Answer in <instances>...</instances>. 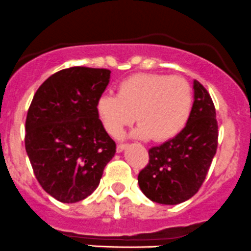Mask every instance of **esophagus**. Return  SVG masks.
Returning <instances> with one entry per match:
<instances>
[{
  "mask_svg": "<svg viewBox=\"0 0 251 251\" xmlns=\"http://www.w3.org/2000/svg\"><path fill=\"white\" fill-rule=\"evenodd\" d=\"M127 147H128L127 144H118L117 145V152H122Z\"/></svg>",
  "mask_w": 251,
  "mask_h": 251,
  "instance_id": "34e87169",
  "label": "esophagus"
}]
</instances>
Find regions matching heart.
<instances>
[{
  "label": "heart",
  "instance_id": "obj_1",
  "mask_svg": "<svg viewBox=\"0 0 251 251\" xmlns=\"http://www.w3.org/2000/svg\"><path fill=\"white\" fill-rule=\"evenodd\" d=\"M192 90L181 76L135 74L118 85V94H103L96 102V113L104 130L113 138L135 118L140 124L133 135L166 142L185 128L192 111Z\"/></svg>",
  "mask_w": 251,
  "mask_h": 251
}]
</instances>
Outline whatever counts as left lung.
<instances>
[{
  "label": "left lung",
  "instance_id": "left-lung-1",
  "mask_svg": "<svg viewBox=\"0 0 251 251\" xmlns=\"http://www.w3.org/2000/svg\"><path fill=\"white\" fill-rule=\"evenodd\" d=\"M218 145L216 108L206 88L193 81V104L185 128L149 150V164L138 175L142 192L152 202L178 204L197 193Z\"/></svg>",
  "mask_w": 251,
  "mask_h": 251
}]
</instances>
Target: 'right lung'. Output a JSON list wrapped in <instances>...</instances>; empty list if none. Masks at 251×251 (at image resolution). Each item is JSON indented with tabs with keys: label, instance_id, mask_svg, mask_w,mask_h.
Wrapping results in <instances>:
<instances>
[{
	"label": "right lung",
	"instance_id": "right-lung-1",
	"mask_svg": "<svg viewBox=\"0 0 251 251\" xmlns=\"http://www.w3.org/2000/svg\"><path fill=\"white\" fill-rule=\"evenodd\" d=\"M109 77L107 69H64L40 85L28 109L25 151L40 186L63 203L91 195L116 154L96 113Z\"/></svg>",
	"mask_w": 251,
	"mask_h": 251
}]
</instances>
